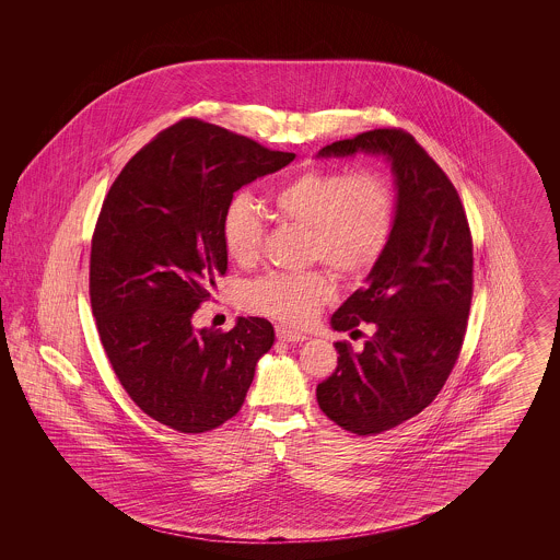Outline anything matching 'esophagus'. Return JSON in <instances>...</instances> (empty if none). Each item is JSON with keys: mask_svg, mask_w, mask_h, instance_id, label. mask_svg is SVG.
<instances>
[{"mask_svg": "<svg viewBox=\"0 0 560 560\" xmlns=\"http://www.w3.org/2000/svg\"><path fill=\"white\" fill-rule=\"evenodd\" d=\"M277 338H279V340H283V342H292V345L308 340V336H306V334L295 331V329L288 327V325H277Z\"/></svg>", "mask_w": 560, "mask_h": 560, "instance_id": "obj_1", "label": "esophagus"}]
</instances>
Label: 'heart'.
<instances>
[{"mask_svg": "<svg viewBox=\"0 0 560 560\" xmlns=\"http://www.w3.org/2000/svg\"><path fill=\"white\" fill-rule=\"evenodd\" d=\"M281 220L308 229V254L354 279L370 272L388 247L395 229V197L388 183L373 174L311 170L293 176L268 195ZM222 245L237 267H252L260 256L265 224L247 197H235L222 215ZM336 293L334 281L319 270L272 272L243 292L252 313L302 325L317 317Z\"/></svg>", "mask_w": 560, "mask_h": 560, "instance_id": "b5f03b06", "label": "heart"}]
</instances>
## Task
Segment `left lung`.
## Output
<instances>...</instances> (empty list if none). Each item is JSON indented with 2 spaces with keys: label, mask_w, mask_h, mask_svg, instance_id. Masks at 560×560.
I'll use <instances>...</instances> for the list:
<instances>
[{
  "label": "left lung",
  "mask_w": 560,
  "mask_h": 560,
  "mask_svg": "<svg viewBox=\"0 0 560 560\" xmlns=\"http://www.w3.org/2000/svg\"><path fill=\"white\" fill-rule=\"evenodd\" d=\"M377 155L395 176V229L386 252L331 315V329L373 325L361 350L336 342L338 368L317 386L320 411L354 434H380L428 407L447 382L472 300V240L459 195L413 136L372 130L317 158Z\"/></svg>",
  "instance_id": "8db88e82"
}]
</instances>
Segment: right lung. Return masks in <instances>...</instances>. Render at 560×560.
Masks as SVG:
<instances>
[{
    "label": "right lung",
    "mask_w": 560,
    "mask_h": 560,
    "mask_svg": "<svg viewBox=\"0 0 560 560\" xmlns=\"http://www.w3.org/2000/svg\"><path fill=\"white\" fill-rule=\"evenodd\" d=\"M293 158L185 119L108 190L92 240V313L121 386L165 427L197 434L231 420L275 342L267 319L237 317L220 334L192 315L229 267L220 226L233 195Z\"/></svg>",
    "instance_id": "right-lung-1"
}]
</instances>
